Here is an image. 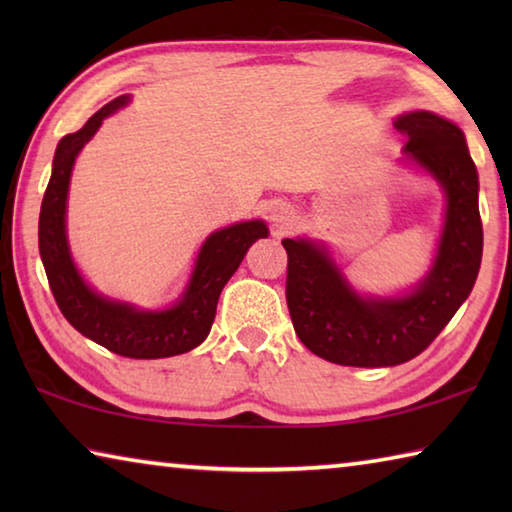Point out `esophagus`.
I'll return each mask as SVG.
<instances>
[{
	"label": "esophagus",
	"mask_w": 512,
	"mask_h": 512,
	"mask_svg": "<svg viewBox=\"0 0 512 512\" xmlns=\"http://www.w3.org/2000/svg\"><path fill=\"white\" fill-rule=\"evenodd\" d=\"M271 223L275 225V230H289L293 223H296V212H293V207L287 203H275L271 207Z\"/></svg>",
	"instance_id": "1"
}]
</instances>
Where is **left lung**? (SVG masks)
<instances>
[{
  "label": "left lung",
  "mask_w": 512,
  "mask_h": 512,
  "mask_svg": "<svg viewBox=\"0 0 512 512\" xmlns=\"http://www.w3.org/2000/svg\"><path fill=\"white\" fill-rule=\"evenodd\" d=\"M404 160L445 192V223L427 275L397 296H368L348 282L323 241L284 239L287 305L293 329L316 357L354 368L400 366L443 332L470 296L483 255L479 173L454 121L429 110L406 112Z\"/></svg>",
  "instance_id": "8db88e82"
}]
</instances>
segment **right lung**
<instances>
[{"instance_id": "1", "label": "right lung", "mask_w": 512, "mask_h": 512, "mask_svg": "<svg viewBox=\"0 0 512 512\" xmlns=\"http://www.w3.org/2000/svg\"><path fill=\"white\" fill-rule=\"evenodd\" d=\"M131 103V94L106 103L81 131L65 135L56 146L54 167L40 207L38 246L51 293L69 325L90 341L128 359H164L185 354L210 334L216 302L225 284L257 239L268 237L262 219L239 221L212 232L203 241L189 282L173 305L142 309L131 302L101 296L83 280L67 241V192L74 162L99 131L103 119Z\"/></svg>"}]
</instances>
